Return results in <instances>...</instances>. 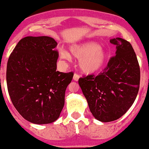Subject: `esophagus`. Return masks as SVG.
<instances>
[{
    "label": "esophagus",
    "instance_id": "34e87169",
    "mask_svg": "<svg viewBox=\"0 0 149 149\" xmlns=\"http://www.w3.org/2000/svg\"><path fill=\"white\" fill-rule=\"evenodd\" d=\"M79 79V75L77 74H74V76H73V79H74V81H78Z\"/></svg>",
    "mask_w": 149,
    "mask_h": 149
}]
</instances>
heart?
<instances>
[{"mask_svg":"<svg viewBox=\"0 0 149 149\" xmlns=\"http://www.w3.org/2000/svg\"><path fill=\"white\" fill-rule=\"evenodd\" d=\"M70 54L64 50H59L61 59L70 60L71 56L79 59V67L86 74H92L99 72L107 60L106 49L95 41H86L74 44L70 47Z\"/></svg>","mask_w":149,"mask_h":149,"instance_id":"obj_1","label":"heart"}]
</instances>
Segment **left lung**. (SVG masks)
Masks as SVG:
<instances>
[{
	"instance_id": "left-lung-1",
	"label": "left lung",
	"mask_w": 149,
	"mask_h": 149,
	"mask_svg": "<svg viewBox=\"0 0 149 149\" xmlns=\"http://www.w3.org/2000/svg\"><path fill=\"white\" fill-rule=\"evenodd\" d=\"M110 41L116 45V52L106 68L97 76L78 81L93 116L104 123L117 120L128 111L140 85V67L131 44L119 37Z\"/></svg>"
}]
</instances>
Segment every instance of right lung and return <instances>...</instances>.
Returning <instances> with one entry per match:
<instances>
[{"instance_id":"add662e5","label":"right lung","mask_w":149,"mask_h":149,"mask_svg":"<svg viewBox=\"0 0 149 149\" xmlns=\"http://www.w3.org/2000/svg\"><path fill=\"white\" fill-rule=\"evenodd\" d=\"M57 42L49 36H26L9 56L6 70L8 91L21 116L38 125L59 118L72 72L56 71Z\"/></svg>"}]
</instances>
